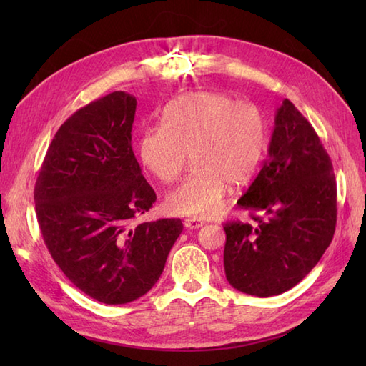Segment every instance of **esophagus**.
Masks as SVG:
<instances>
[{
    "mask_svg": "<svg viewBox=\"0 0 366 366\" xmlns=\"http://www.w3.org/2000/svg\"><path fill=\"white\" fill-rule=\"evenodd\" d=\"M204 224V222H201L198 219H185L184 220V227L189 228V229H197V228H201Z\"/></svg>",
    "mask_w": 366,
    "mask_h": 366,
    "instance_id": "obj_1",
    "label": "esophagus"
}]
</instances>
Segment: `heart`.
<instances>
[{
    "instance_id": "1",
    "label": "heart",
    "mask_w": 366,
    "mask_h": 366,
    "mask_svg": "<svg viewBox=\"0 0 366 366\" xmlns=\"http://www.w3.org/2000/svg\"><path fill=\"white\" fill-rule=\"evenodd\" d=\"M267 144V124L253 104L223 92H189L163 112V126L146 127L138 139L143 165L173 184L187 165L189 177L165 199L168 212L207 219L219 214L224 193L252 181Z\"/></svg>"
}]
</instances>
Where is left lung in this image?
<instances>
[{"label": "left lung", "mask_w": 366, "mask_h": 366, "mask_svg": "<svg viewBox=\"0 0 366 366\" xmlns=\"http://www.w3.org/2000/svg\"><path fill=\"white\" fill-rule=\"evenodd\" d=\"M237 204L253 224L227 222L223 264L237 291L270 297L305 278L337 227V181L320 137L291 100L275 114L269 157Z\"/></svg>", "instance_id": "1"}]
</instances>
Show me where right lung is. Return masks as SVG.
Listing matches in <instances>:
<instances>
[{
  "instance_id": "right-lung-1",
  "label": "right lung",
  "mask_w": 366,
  "mask_h": 366,
  "mask_svg": "<svg viewBox=\"0 0 366 366\" xmlns=\"http://www.w3.org/2000/svg\"><path fill=\"white\" fill-rule=\"evenodd\" d=\"M135 110L137 99L124 91L76 110L51 139L34 187L53 261L107 305L149 291L184 228L181 219L135 222L157 199L132 149Z\"/></svg>"
}]
</instances>
